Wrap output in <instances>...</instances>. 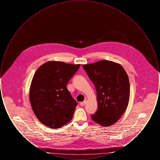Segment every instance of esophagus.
<instances>
[{
    "label": "esophagus",
    "mask_w": 160,
    "mask_h": 160,
    "mask_svg": "<svg viewBox=\"0 0 160 160\" xmlns=\"http://www.w3.org/2000/svg\"><path fill=\"white\" fill-rule=\"evenodd\" d=\"M86 100H84V101L80 103V105L81 106H84L86 104Z\"/></svg>",
    "instance_id": "34e87169"
}]
</instances>
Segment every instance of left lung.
Listing matches in <instances>:
<instances>
[{
	"mask_svg": "<svg viewBox=\"0 0 160 160\" xmlns=\"http://www.w3.org/2000/svg\"><path fill=\"white\" fill-rule=\"evenodd\" d=\"M97 91L98 109L92 119L102 127L117 122L125 112L129 99V78L121 65L100 61L83 65Z\"/></svg>",
	"mask_w": 160,
	"mask_h": 160,
	"instance_id": "obj_1",
	"label": "left lung"
}]
</instances>
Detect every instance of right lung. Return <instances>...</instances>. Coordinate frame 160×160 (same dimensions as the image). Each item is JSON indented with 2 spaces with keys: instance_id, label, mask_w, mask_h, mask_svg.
I'll list each match as a JSON object with an SVG mask.
<instances>
[{
  "instance_id": "obj_1",
  "label": "right lung",
  "mask_w": 160,
  "mask_h": 160,
  "mask_svg": "<svg viewBox=\"0 0 160 160\" xmlns=\"http://www.w3.org/2000/svg\"><path fill=\"white\" fill-rule=\"evenodd\" d=\"M80 66L49 61L35 72L30 88V101L38 120L47 127L59 128L71 120L77 102L67 89V83Z\"/></svg>"
}]
</instances>
